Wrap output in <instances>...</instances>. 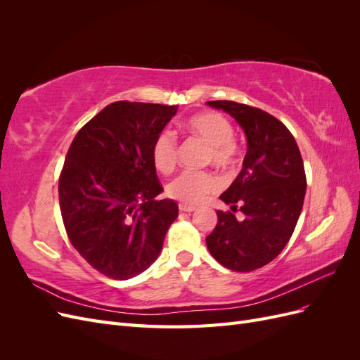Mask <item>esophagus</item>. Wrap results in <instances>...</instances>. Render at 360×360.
<instances>
[{"label":"esophagus","instance_id":"esophagus-1","mask_svg":"<svg viewBox=\"0 0 360 360\" xmlns=\"http://www.w3.org/2000/svg\"><path fill=\"white\" fill-rule=\"evenodd\" d=\"M179 210L180 212H193L195 210V205H191V204H184V202H181V204H179Z\"/></svg>","mask_w":360,"mask_h":360}]
</instances>
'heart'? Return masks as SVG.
<instances>
[{"label": "heart", "instance_id": "b5f03b06", "mask_svg": "<svg viewBox=\"0 0 360 360\" xmlns=\"http://www.w3.org/2000/svg\"><path fill=\"white\" fill-rule=\"evenodd\" d=\"M184 127L193 136L209 144L205 160L214 167L230 171L240 162V148L234 141V127L230 120L217 112H201L189 117ZM177 136L163 129L151 144V159L158 171L169 174L177 165ZM217 189V179L210 171H183L168 184V195L184 204H198Z\"/></svg>", "mask_w": 360, "mask_h": 360}]
</instances>
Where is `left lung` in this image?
Instances as JSON below:
<instances>
[{"instance_id":"8db88e82","label":"left lung","mask_w":360,"mask_h":360,"mask_svg":"<svg viewBox=\"0 0 360 360\" xmlns=\"http://www.w3.org/2000/svg\"><path fill=\"white\" fill-rule=\"evenodd\" d=\"M207 103L237 120L248 151L240 174L219 197L231 212H216L217 224L205 243L224 267L252 271L281 254L299 221L307 192L300 150L287 126L259 108L233 101ZM236 211L243 213L238 220Z\"/></svg>"}]
</instances>
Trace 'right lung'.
<instances>
[{"instance_id":"right-lung-1","label":"right lung","mask_w":360,"mask_h":360,"mask_svg":"<svg viewBox=\"0 0 360 360\" xmlns=\"http://www.w3.org/2000/svg\"><path fill=\"white\" fill-rule=\"evenodd\" d=\"M177 105L118 101L84 124L58 180L60 210L70 243L99 274L124 281L159 257L179 216L151 159L155 136Z\"/></svg>"}]
</instances>
